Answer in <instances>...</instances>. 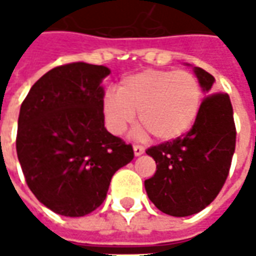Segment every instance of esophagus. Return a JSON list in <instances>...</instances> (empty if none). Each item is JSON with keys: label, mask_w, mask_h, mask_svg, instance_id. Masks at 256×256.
I'll return each mask as SVG.
<instances>
[{"label": "esophagus", "mask_w": 256, "mask_h": 256, "mask_svg": "<svg viewBox=\"0 0 256 256\" xmlns=\"http://www.w3.org/2000/svg\"><path fill=\"white\" fill-rule=\"evenodd\" d=\"M144 152H145V148H144L142 145H134V154H135V156H140Z\"/></svg>", "instance_id": "34e87169"}]
</instances>
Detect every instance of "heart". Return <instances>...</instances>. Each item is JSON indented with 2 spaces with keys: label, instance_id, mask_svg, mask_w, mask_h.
<instances>
[{
  "label": "heart",
  "instance_id": "heart-1",
  "mask_svg": "<svg viewBox=\"0 0 256 256\" xmlns=\"http://www.w3.org/2000/svg\"><path fill=\"white\" fill-rule=\"evenodd\" d=\"M202 102V90L190 71L145 70L121 80L116 92L102 98V114L115 135L126 131L138 112L140 124L158 141L181 138L195 124Z\"/></svg>",
  "mask_w": 256,
  "mask_h": 256
}]
</instances>
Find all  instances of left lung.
<instances>
[{
	"label": "left lung",
	"mask_w": 256,
	"mask_h": 256,
	"mask_svg": "<svg viewBox=\"0 0 256 256\" xmlns=\"http://www.w3.org/2000/svg\"><path fill=\"white\" fill-rule=\"evenodd\" d=\"M202 91L200 115L184 136L146 150L156 171L145 181L148 198L164 214L190 216L220 194L231 168L236 130L228 94H211L215 78L194 66Z\"/></svg>",
	"instance_id": "left-lung-1"
}]
</instances>
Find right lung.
<instances>
[{
    "mask_svg": "<svg viewBox=\"0 0 256 256\" xmlns=\"http://www.w3.org/2000/svg\"><path fill=\"white\" fill-rule=\"evenodd\" d=\"M104 65L72 62L35 82L20 110L16 155L28 188L55 214L84 216L105 200L132 145L106 131Z\"/></svg>",
    "mask_w": 256,
    "mask_h": 256,
    "instance_id": "right-lung-1",
    "label": "right lung"
}]
</instances>
